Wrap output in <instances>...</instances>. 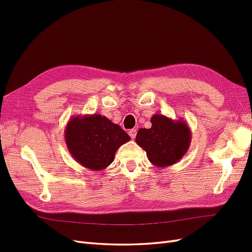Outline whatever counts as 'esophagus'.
<instances>
[{
  "mask_svg": "<svg viewBox=\"0 0 252 252\" xmlns=\"http://www.w3.org/2000/svg\"><path fill=\"white\" fill-rule=\"evenodd\" d=\"M128 134L130 135L131 139H134L135 135H136V130H135V129H131V130L128 131Z\"/></svg>",
  "mask_w": 252,
  "mask_h": 252,
  "instance_id": "1",
  "label": "esophagus"
}]
</instances>
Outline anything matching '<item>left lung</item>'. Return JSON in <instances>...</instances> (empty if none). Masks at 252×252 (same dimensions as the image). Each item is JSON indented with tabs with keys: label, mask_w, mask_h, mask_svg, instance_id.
<instances>
[{
	"label": "left lung",
	"mask_w": 252,
	"mask_h": 252,
	"mask_svg": "<svg viewBox=\"0 0 252 252\" xmlns=\"http://www.w3.org/2000/svg\"><path fill=\"white\" fill-rule=\"evenodd\" d=\"M150 121L149 129H139L136 144L146 151L150 163L159 168L179 162L191 142V131L186 121H174L163 114H154Z\"/></svg>",
	"instance_id": "8db88e82"
}]
</instances>
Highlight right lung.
Instances as JSON below:
<instances>
[{
    "label": "right lung",
    "instance_id": "1",
    "mask_svg": "<svg viewBox=\"0 0 252 252\" xmlns=\"http://www.w3.org/2000/svg\"><path fill=\"white\" fill-rule=\"evenodd\" d=\"M65 142L71 157L87 169L108 167L122 145L130 141L118 124L101 114L72 117L65 128Z\"/></svg>",
    "mask_w": 252,
    "mask_h": 252
}]
</instances>
